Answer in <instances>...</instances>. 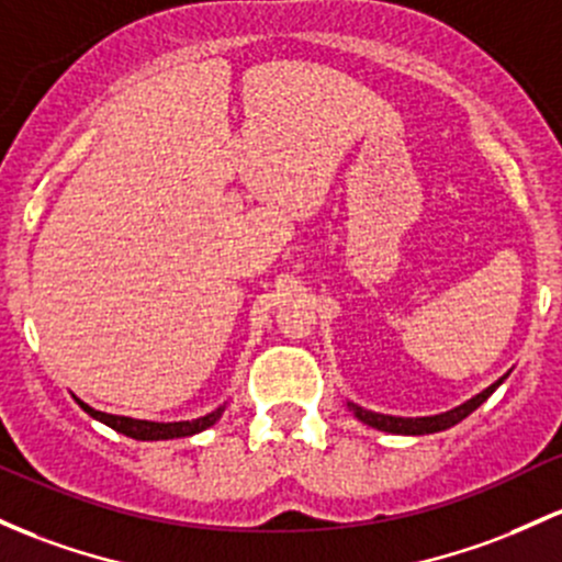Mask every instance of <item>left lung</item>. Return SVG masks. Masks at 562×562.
<instances>
[{
  "label": "left lung",
  "mask_w": 562,
  "mask_h": 562,
  "mask_svg": "<svg viewBox=\"0 0 562 562\" xmlns=\"http://www.w3.org/2000/svg\"><path fill=\"white\" fill-rule=\"evenodd\" d=\"M507 379V375H504ZM504 379H498L496 384H491L488 390L480 392L477 397L467 400L464 405H459V408L448 411V413H440V416H427V418H400V416H384V413H373V411H366L360 408V405L349 403V411L355 413L357 418H360L362 424H368V427L373 429H381V431H392V435H431V431H442L448 427H453V424H459L461 418L470 416L472 411H477L480 405L485 403V400L491 397L493 392H496V386L502 384Z\"/></svg>",
  "instance_id": "obj_1"
}]
</instances>
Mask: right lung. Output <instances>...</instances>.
<instances>
[{
  "mask_svg": "<svg viewBox=\"0 0 562 562\" xmlns=\"http://www.w3.org/2000/svg\"><path fill=\"white\" fill-rule=\"evenodd\" d=\"M79 408L85 413H90L92 418L103 422L106 427L122 431V435L133 437V440H172V437H189L196 435V431L213 427L215 422L221 418L224 408L207 413V416L194 418V422H172V424H159V422H140V418H127V416H111V413H101V411H92L90 405H85L82 400H77Z\"/></svg>",
  "mask_w": 562,
  "mask_h": 562,
  "instance_id": "obj_1",
  "label": "right lung"
}]
</instances>
